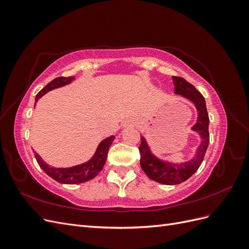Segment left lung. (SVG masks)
<instances>
[{"mask_svg":"<svg viewBox=\"0 0 249 249\" xmlns=\"http://www.w3.org/2000/svg\"><path fill=\"white\" fill-rule=\"evenodd\" d=\"M175 93L190 101L196 109V123L191 126V131L198 134L199 144L190 160L180 163L165 160L158 157L148 144L145 137L141 135L140 165L146 176L153 180L164 185H178L185 182L194 172H196L202 163L209 146V115L205 97L189 82L179 77H172Z\"/></svg>","mask_w":249,"mask_h":249,"instance_id":"left-lung-1","label":"left lung"}]
</instances>
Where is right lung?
I'll return each mask as SVG.
<instances>
[{
	"mask_svg": "<svg viewBox=\"0 0 249 249\" xmlns=\"http://www.w3.org/2000/svg\"><path fill=\"white\" fill-rule=\"evenodd\" d=\"M74 80H76L74 77H67V78L58 77L53 81H51L46 87L42 88L40 91L37 93L34 105H36L37 101H38L41 96L51 91V90L69 85ZM114 139H115V135H111V136L105 138L100 142V144L97 145L94 154L88 161L78 165H74V166H71V167L51 166V165H49L47 162L43 161L42 158L37 154L35 150H33V152L37 160V163L39 164L40 168L53 179H55L58 183H61V184H69V185L81 184V183L87 182V180L92 179L93 178H95L97 175H99V172L103 169L105 163H106L109 148L112 144V142L114 141Z\"/></svg>",
	"mask_w": 249,
	"mask_h": 249,
	"instance_id": "obj_1",
	"label": "right lung"
}]
</instances>
